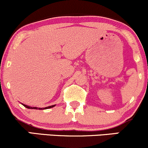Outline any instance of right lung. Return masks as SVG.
Masks as SVG:
<instances>
[{
  "instance_id": "1",
  "label": "right lung",
  "mask_w": 148,
  "mask_h": 148,
  "mask_svg": "<svg viewBox=\"0 0 148 148\" xmlns=\"http://www.w3.org/2000/svg\"><path fill=\"white\" fill-rule=\"evenodd\" d=\"M22 104L23 106H24V107H26V108H29V109H36V110H38V109H39V110H44V109H48V108H53V107H54V106H55V105H53V106H48V107H45V108H37V107H31V106H26V105H25V104H23V103H21Z\"/></svg>"
}]
</instances>
